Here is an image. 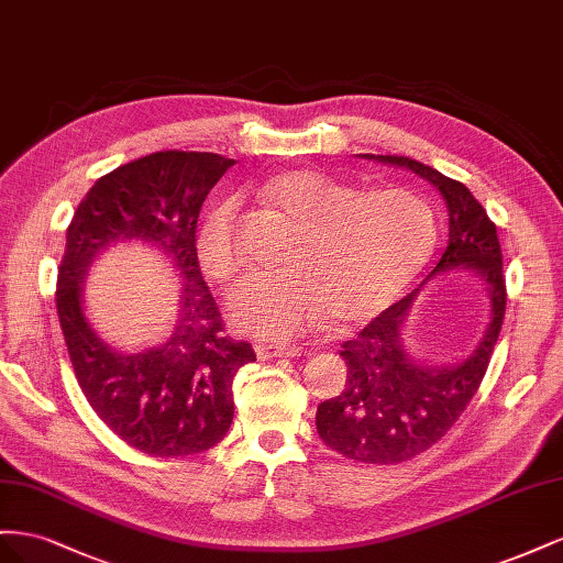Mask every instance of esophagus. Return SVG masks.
<instances>
[{
	"label": "esophagus",
	"mask_w": 563,
	"mask_h": 563,
	"mask_svg": "<svg viewBox=\"0 0 563 563\" xmlns=\"http://www.w3.org/2000/svg\"><path fill=\"white\" fill-rule=\"evenodd\" d=\"M254 351H256V356H260L262 361H268V358H295V356H299V353H301L299 346H278V344H264V342H256Z\"/></svg>",
	"instance_id": "34e87169"
}]
</instances>
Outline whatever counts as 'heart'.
Returning <instances> with one entry per match:
<instances>
[{
	"mask_svg": "<svg viewBox=\"0 0 563 563\" xmlns=\"http://www.w3.org/2000/svg\"><path fill=\"white\" fill-rule=\"evenodd\" d=\"M260 196L297 221L283 271L262 273L229 295L231 320L262 340L287 342L384 311L417 278L437 245L429 205L404 188L356 190L318 169L268 176ZM235 198L207 207L196 252L207 276L227 283L243 266L233 238Z\"/></svg>",
	"mask_w": 563,
	"mask_h": 563,
	"instance_id": "b5f03b06",
	"label": "heart"
}]
</instances>
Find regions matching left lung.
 Listing matches in <instances>:
<instances>
[{
  "mask_svg": "<svg viewBox=\"0 0 563 563\" xmlns=\"http://www.w3.org/2000/svg\"><path fill=\"white\" fill-rule=\"evenodd\" d=\"M363 157L422 176L441 192L448 210V247L441 262L410 295L342 344L344 391L323 400L316 412L318 437L332 451L367 464H394L424 453L470 406L503 328L507 292L495 223L467 186L410 157L373 153ZM448 269L474 272L485 285L492 309L485 336L471 356L439 366L417 360L405 346L402 330L413 299Z\"/></svg>",
  "mask_w": 563,
  "mask_h": 563,
  "instance_id": "obj_1",
  "label": "left lung"
}]
</instances>
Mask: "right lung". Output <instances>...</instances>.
<instances>
[{
    "mask_svg": "<svg viewBox=\"0 0 563 563\" xmlns=\"http://www.w3.org/2000/svg\"><path fill=\"white\" fill-rule=\"evenodd\" d=\"M231 165L223 155L196 151L139 157L89 188L66 233L56 309L79 389L124 443L153 457L196 455L227 437L233 377L256 361L247 342L223 334L196 252L200 207ZM124 242L157 249L183 283L170 336L139 352L101 341L84 307L92 262Z\"/></svg>",
    "mask_w": 563,
    "mask_h": 563,
    "instance_id": "obj_1",
    "label": "right lung"
}]
</instances>
